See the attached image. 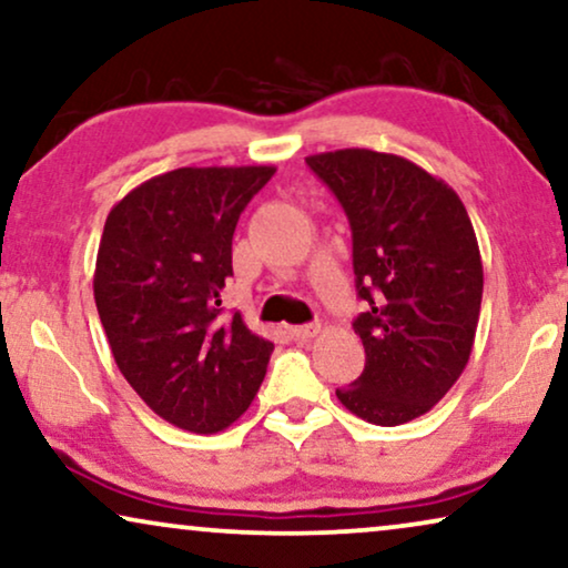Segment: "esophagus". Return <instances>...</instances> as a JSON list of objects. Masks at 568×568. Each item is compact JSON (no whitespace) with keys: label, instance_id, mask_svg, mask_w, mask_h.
<instances>
[{"label":"esophagus","instance_id":"1","mask_svg":"<svg viewBox=\"0 0 568 568\" xmlns=\"http://www.w3.org/2000/svg\"><path fill=\"white\" fill-rule=\"evenodd\" d=\"M317 331H321V325H317V323H305V325H294V328H290L292 338H300V341L313 338Z\"/></svg>","mask_w":568,"mask_h":568}]
</instances>
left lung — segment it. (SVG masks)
<instances>
[{
	"mask_svg": "<svg viewBox=\"0 0 568 568\" xmlns=\"http://www.w3.org/2000/svg\"><path fill=\"white\" fill-rule=\"evenodd\" d=\"M352 224L354 321L367 364L338 400L364 422L424 416L463 375L476 341L484 263L470 216L445 181L372 150L310 154Z\"/></svg>",
	"mask_w": 568,
	"mask_h": 568,
	"instance_id": "obj_1",
	"label": "left lung"
}]
</instances>
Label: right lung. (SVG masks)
Instances as JSON below:
<instances>
[{
	"instance_id": "1",
	"label": "right lung",
	"mask_w": 568,
	"mask_h": 568,
	"mask_svg": "<svg viewBox=\"0 0 568 568\" xmlns=\"http://www.w3.org/2000/svg\"><path fill=\"white\" fill-rule=\"evenodd\" d=\"M276 168H178L108 214L95 305L113 359L160 418L193 434L227 429L251 406L274 344L222 317L232 235Z\"/></svg>"
}]
</instances>
